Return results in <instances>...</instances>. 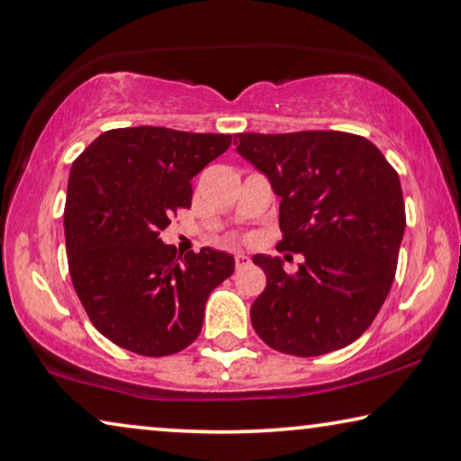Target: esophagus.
Here are the masks:
<instances>
[{
    "label": "esophagus",
    "mask_w": 461,
    "mask_h": 461,
    "mask_svg": "<svg viewBox=\"0 0 461 461\" xmlns=\"http://www.w3.org/2000/svg\"><path fill=\"white\" fill-rule=\"evenodd\" d=\"M250 262V257H246V254H236V268H246Z\"/></svg>",
    "instance_id": "esophagus-1"
}]
</instances>
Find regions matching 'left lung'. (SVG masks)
<instances>
[{"instance_id": "1", "label": "left lung", "mask_w": 461, "mask_h": 461, "mask_svg": "<svg viewBox=\"0 0 461 461\" xmlns=\"http://www.w3.org/2000/svg\"><path fill=\"white\" fill-rule=\"evenodd\" d=\"M238 153L281 196V258H252L267 287L250 308L257 334L285 355L345 348L374 322L396 276L406 228L398 172L369 139L342 131L238 133Z\"/></svg>"}]
</instances>
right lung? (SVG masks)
<instances>
[{
    "label": "right lung",
    "mask_w": 461,
    "mask_h": 461,
    "mask_svg": "<svg viewBox=\"0 0 461 461\" xmlns=\"http://www.w3.org/2000/svg\"><path fill=\"white\" fill-rule=\"evenodd\" d=\"M230 145L221 133L127 127L102 133L73 162L63 215L71 283L114 345L166 357L199 336L233 257L201 248L180 258L159 231L191 207V180Z\"/></svg>",
    "instance_id": "add662e5"
}]
</instances>
